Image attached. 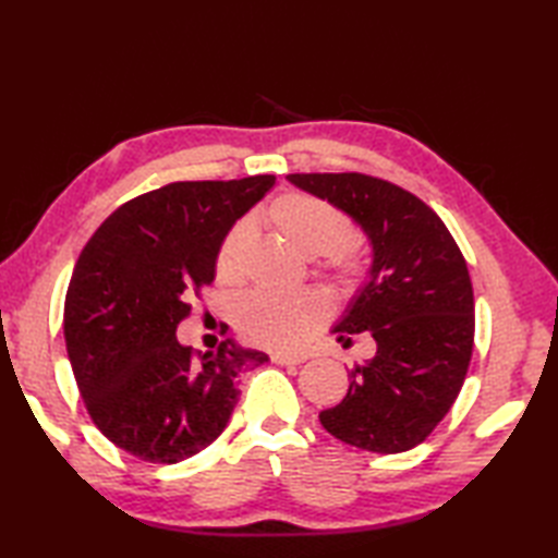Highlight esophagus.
Returning <instances> with one entry per match:
<instances>
[{"label":"esophagus","instance_id":"34e87169","mask_svg":"<svg viewBox=\"0 0 558 558\" xmlns=\"http://www.w3.org/2000/svg\"><path fill=\"white\" fill-rule=\"evenodd\" d=\"M270 362L272 364H280V366H290V364H302L304 357H300V354H270Z\"/></svg>","mask_w":558,"mask_h":558}]
</instances>
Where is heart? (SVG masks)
Returning <instances> with one entry per match:
<instances>
[{
  "label": "heart",
  "instance_id": "heart-1",
  "mask_svg": "<svg viewBox=\"0 0 558 558\" xmlns=\"http://www.w3.org/2000/svg\"><path fill=\"white\" fill-rule=\"evenodd\" d=\"M266 222L282 240L304 256L318 258V270L326 272L336 288L352 292L369 282L372 264L364 248L350 240L352 220L330 201L306 194H280L266 210ZM252 228L246 220L234 222L225 234L216 256V276L222 286H234L244 276V254ZM328 300L318 290L278 294L258 290L246 294L236 306L234 324L252 345L294 352L304 348L328 318Z\"/></svg>",
  "mask_w": 558,
  "mask_h": 558
}]
</instances>
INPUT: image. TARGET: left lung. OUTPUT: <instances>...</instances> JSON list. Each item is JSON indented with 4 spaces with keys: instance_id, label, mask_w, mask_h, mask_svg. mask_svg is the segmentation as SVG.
I'll list each match as a JSON object with an SVG mask.
<instances>
[{
    "instance_id": "1",
    "label": "left lung",
    "mask_w": 558,
    "mask_h": 558,
    "mask_svg": "<svg viewBox=\"0 0 558 558\" xmlns=\"http://www.w3.org/2000/svg\"><path fill=\"white\" fill-rule=\"evenodd\" d=\"M357 220L374 246L372 280L336 326L340 342L369 333L376 354L350 369V388L318 420L340 441L372 453L420 446L465 384L475 348V294L465 256L444 220L381 177L290 174Z\"/></svg>"
}]
</instances>
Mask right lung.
I'll list each match as a JSON object with an SVG mask.
<instances>
[{"mask_svg":"<svg viewBox=\"0 0 558 558\" xmlns=\"http://www.w3.org/2000/svg\"><path fill=\"white\" fill-rule=\"evenodd\" d=\"M276 182H172L126 201L76 260L64 300L71 369L93 424L146 462H180L216 441L240 400L244 372L264 352L222 340L216 352L177 342L216 278L232 222Z\"/></svg>","mask_w":558,"mask_h":558,"instance_id":"add662e5","label":"right lung"}]
</instances>
